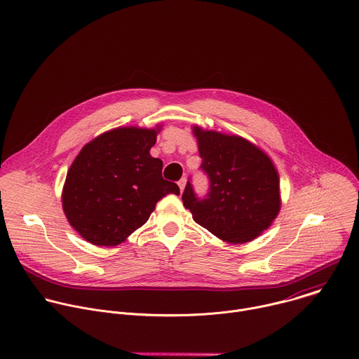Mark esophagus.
Instances as JSON below:
<instances>
[{
    "mask_svg": "<svg viewBox=\"0 0 359 359\" xmlns=\"http://www.w3.org/2000/svg\"><path fill=\"white\" fill-rule=\"evenodd\" d=\"M177 184H179V187H180V191H183L184 187H186V179H180Z\"/></svg>",
    "mask_w": 359,
    "mask_h": 359,
    "instance_id": "34e87169",
    "label": "esophagus"
}]
</instances>
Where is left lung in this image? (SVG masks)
<instances>
[{
    "mask_svg": "<svg viewBox=\"0 0 359 359\" xmlns=\"http://www.w3.org/2000/svg\"><path fill=\"white\" fill-rule=\"evenodd\" d=\"M210 190L196 197L187 182L182 200L193 220L217 238L243 244L267 230L281 209L280 176L264 150L250 140L193 126Z\"/></svg>",
    "mask_w": 359,
    "mask_h": 359,
    "instance_id": "left-lung-1",
    "label": "left lung"
}]
</instances>
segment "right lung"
<instances>
[{
  "label": "right lung",
  "instance_id": "right-lung-1",
  "mask_svg": "<svg viewBox=\"0 0 359 359\" xmlns=\"http://www.w3.org/2000/svg\"><path fill=\"white\" fill-rule=\"evenodd\" d=\"M162 126L115 128L86 143L68 169L62 209L88 243L114 247L142 227L176 183L162 177L163 162L150 156Z\"/></svg>",
  "mask_w": 359,
  "mask_h": 359
}]
</instances>
